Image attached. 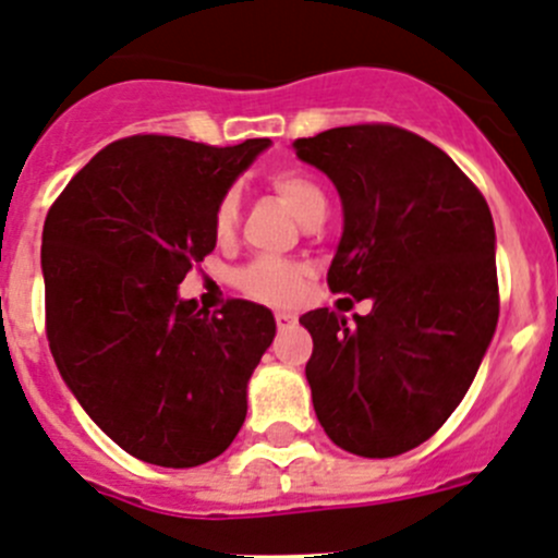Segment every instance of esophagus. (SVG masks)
Masks as SVG:
<instances>
[{"instance_id": "esophagus-1", "label": "esophagus", "mask_w": 558, "mask_h": 558, "mask_svg": "<svg viewBox=\"0 0 558 558\" xmlns=\"http://www.w3.org/2000/svg\"><path fill=\"white\" fill-rule=\"evenodd\" d=\"M275 320H278V329H291V326H296V315L291 313H275Z\"/></svg>"}]
</instances>
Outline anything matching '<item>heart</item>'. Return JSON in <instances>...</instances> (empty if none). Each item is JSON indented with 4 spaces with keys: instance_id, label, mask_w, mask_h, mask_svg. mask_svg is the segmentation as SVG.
<instances>
[{
    "instance_id": "b5f03b06",
    "label": "heart",
    "mask_w": 558,
    "mask_h": 558,
    "mask_svg": "<svg viewBox=\"0 0 558 558\" xmlns=\"http://www.w3.org/2000/svg\"><path fill=\"white\" fill-rule=\"evenodd\" d=\"M275 194L291 207L300 221L313 216L315 210L326 207V194L313 178L300 170H280L269 178ZM240 202L234 194H223L213 213V232L218 240L232 238L238 227ZM238 286L245 296L269 307H291L300 302L305 291V267L283 258H256L238 272Z\"/></svg>"
}]
</instances>
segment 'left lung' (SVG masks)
Listing matches in <instances>:
<instances>
[{"label":"left lung","instance_id":"1","mask_svg":"<svg viewBox=\"0 0 558 558\" xmlns=\"http://www.w3.org/2000/svg\"><path fill=\"white\" fill-rule=\"evenodd\" d=\"M294 150L342 202L329 289L373 300L353 324L326 307L300 318L315 415L342 451L399 456L446 424L492 345V210L446 150L399 126H337Z\"/></svg>","mask_w":558,"mask_h":558}]
</instances>
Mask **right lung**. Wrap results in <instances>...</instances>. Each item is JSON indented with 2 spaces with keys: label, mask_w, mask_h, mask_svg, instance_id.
<instances>
[{
  "label": "right lung",
  "mask_w": 558,
  "mask_h": 558,
  "mask_svg": "<svg viewBox=\"0 0 558 558\" xmlns=\"http://www.w3.org/2000/svg\"><path fill=\"white\" fill-rule=\"evenodd\" d=\"M269 140L232 148L137 134L99 150L43 227L45 320L66 388L126 453L205 464L232 446L272 345L264 305L210 313L178 286L216 247L213 213Z\"/></svg>",
  "instance_id": "1"
}]
</instances>
